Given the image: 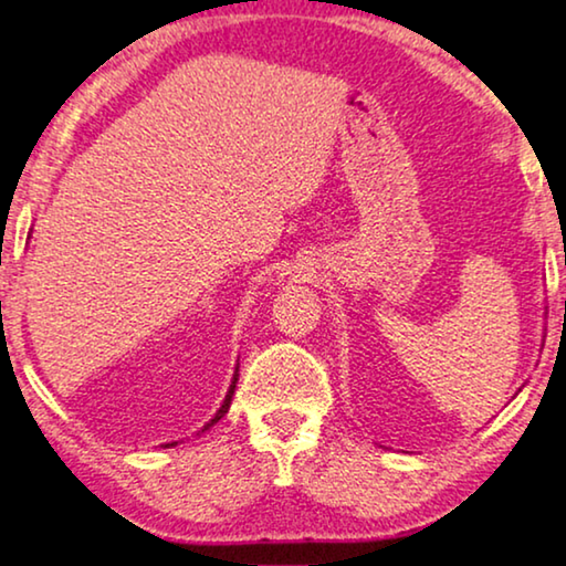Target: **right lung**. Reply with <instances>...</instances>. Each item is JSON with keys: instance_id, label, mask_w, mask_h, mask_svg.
<instances>
[{"instance_id": "obj_1", "label": "right lung", "mask_w": 566, "mask_h": 566, "mask_svg": "<svg viewBox=\"0 0 566 566\" xmlns=\"http://www.w3.org/2000/svg\"><path fill=\"white\" fill-rule=\"evenodd\" d=\"M235 382H238V373H235V378H232V386H230V390H228V396H224V401H222V406H220V411L214 413V419L209 421V424L205 427V429H209L212 424H217V421H220L224 413H228V409H230V401H232V394H235Z\"/></svg>"}]
</instances>
